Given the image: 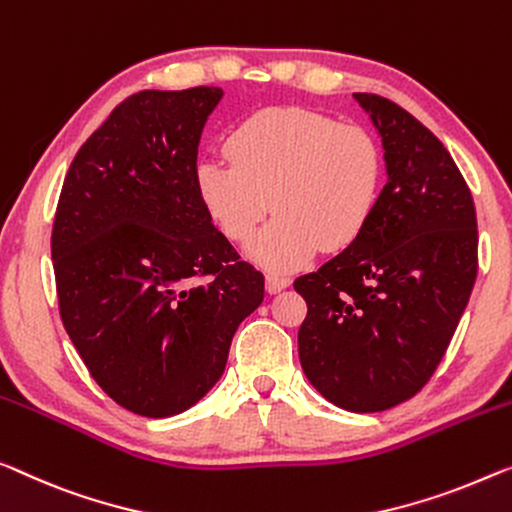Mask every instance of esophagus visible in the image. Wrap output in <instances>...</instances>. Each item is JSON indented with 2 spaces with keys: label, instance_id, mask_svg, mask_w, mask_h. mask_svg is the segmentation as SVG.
<instances>
[{
  "label": "esophagus",
  "instance_id": "esophagus-1",
  "mask_svg": "<svg viewBox=\"0 0 512 512\" xmlns=\"http://www.w3.org/2000/svg\"><path fill=\"white\" fill-rule=\"evenodd\" d=\"M289 282H292V278L285 276V273H269V276H266V292L278 294L285 287H289Z\"/></svg>",
  "mask_w": 512,
  "mask_h": 512
}]
</instances>
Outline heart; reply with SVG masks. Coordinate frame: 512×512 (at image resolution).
I'll return each mask as SVG.
<instances>
[{
    "label": "heart",
    "instance_id": "obj_1",
    "mask_svg": "<svg viewBox=\"0 0 512 512\" xmlns=\"http://www.w3.org/2000/svg\"><path fill=\"white\" fill-rule=\"evenodd\" d=\"M230 163L197 165V195L227 239L246 241L269 209L278 213L248 246L257 264L289 271L361 236L379 202L384 154L354 121L271 108L241 121L225 142Z\"/></svg>",
    "mask_w": 512,
    "mask_h": 512
}]
</instances>
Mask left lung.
<instances>
[{
	"instance_id": "8db88e82",
	"label": "left lung",
	"mask_w": 512,
	"mask_h": 512,
	"mask_svg": "<svg viewBox=\"0 0 512 512\" xmlns=\"http://www.w3.org/2000/svg\"><path fill=\"white\" fill-rule=\"evenodd\" d=\"M381 137L386 186L361 236L294 280L305 377L370 414L414 398L444 358L478 273L471 190L444 144L400 105L354 94Z\"/></svg>"
}]
</instances>
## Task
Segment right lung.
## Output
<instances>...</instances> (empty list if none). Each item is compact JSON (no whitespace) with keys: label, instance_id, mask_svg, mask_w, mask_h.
Listing matches in <instances>:
<instances>
[{"label":"right lung","instance_id":"right-lung-1","mask_svg":"<svg viewBox=\"0 0 512 512\" xmlns=\"http://www.w3.org/2000/svg\"><path fill=\"white\" fill-rule=\"evenodd\" d=\"M218 87L147 89L82 144L52 225L59 315L89 375L133 414L167 418L223 377L264 301L197 195V147Z\"/></svg>","mask_w":512,"mask_h":512}]
</instances>
